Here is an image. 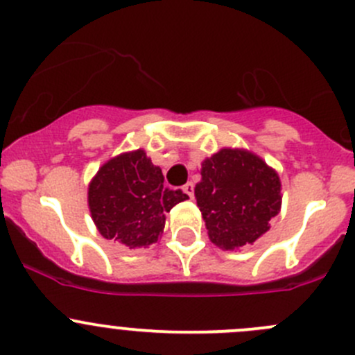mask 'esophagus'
Instances as JSON below:
<instances>
[{
  "instance_id": "1",
  "label": "esophagus",
  "mask_w": 355,
  "mask_h": 355,
  "mask_svg": "<svg viewBox=\"0 0 355 355\" xmlns=\"http://www.w3.org/2000/svg\"><path fill=\"white\" fill-rule=\"evenodd\" d=\"M184 192L187 193L190 199H193V184L192 182H189V184L184 185Z\"/></svg>"
}]
</instances>
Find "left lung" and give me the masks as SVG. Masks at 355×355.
<instances>
[{"mask_svg": "<svg viewBox=\"0 0 355 355\" xmlns=\"http://www.w3.org/2000/svg\"><path fill=\"white\" fill-rule=\"evenodd\" d=\"M196 185L209 240L225 250L253 243L281 212L277 171L248 149L223 148L206 158Z\"/></svg>", "mask_w": 355, "mask_h": 355, "instance_id": "obj_1", "label": "left lung"}]
</instances>
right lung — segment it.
Segmentation results:
<instances>
[{"mask_svg": "<svg viewBox=\"0 0 355 355\" xmlns=\"http://www.w3.org/2000/svg\"><path fill=\"white\" fill-rule=\"evenodd\" d=\"M162 168L144 149L121 153L98 168L88 185V207L105 240L146 248L163 233L166 212L189 199L182 190L163 189Z\"/></svg>", "mask_w": 355, "mask_h": 355, "instance_id": "right-lung-1", "label": "right lung"}]
</instances>
